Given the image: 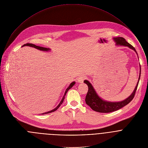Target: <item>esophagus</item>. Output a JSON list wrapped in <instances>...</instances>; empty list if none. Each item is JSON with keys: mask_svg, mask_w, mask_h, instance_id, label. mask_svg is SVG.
Returning a JSON list of instances; mask_svg holds the SVG:
<instances>
[{"mask_svg": "<svg viewBox=\"0 0 148 148\" xmlns=\"http://www.w3.org/2000/svg\"><path fill=\"white\" fill-rule=\"evenodd\" d=\"M86 78V76L84 75H81L78 78H77V82L79 83H82L83 82V80H84V79Z\"/></svg>", "mask_w": 148, "mask_h": 148, "instance_id": "esophagus-1", "label": "esophagus"}]
</instances>
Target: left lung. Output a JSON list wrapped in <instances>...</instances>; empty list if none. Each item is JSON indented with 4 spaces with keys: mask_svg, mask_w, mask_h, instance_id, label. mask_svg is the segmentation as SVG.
<instances>
[{
    "mask_svg": "<svg viewBox=\"0 0 148 148\" xmlns=\"http://www.w3.org/2000/svg\"><path fill=\"white\" fill-rule=\"evenodd\" d=\"M113 40L115 42L116 46H123L128 47L130 49L133 50L138 55L135 48L130 43H128L123 38H121V37L114 38ZM139 68H140L139 69L140 71H139L138 81L136 83V85L133 92L128 98L120 102H110V101H107L103 99L97 94V92L95 91L92 84L88 80H84V83L87 84L88 87V90L85 99L86 104L88 105L93 110L96 111L97 112H100V113H109V112H114L127 105L132 100L133 98L134 97L135 92L136 91L137 87L140 79V76L141 71H140V65H139Z\"/></svg>",
    "mask_w": 148,
    "mask_h": 148,
    "instance_id": "1",
    "label": "left lung"
}]
</instances>
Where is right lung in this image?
<instances>
[{"label": "right lung", "instance_id": "add662e5", "mask_svg": "<svg viewBox=\"0 0 148 148\" xmlns=\"http://www.w3.org/2000/svg\"><path fill=\"white\" fill-rule=\"evenodd\" d=\"M29 46V47H34V48L37 49L38 50H39L43 51H50V49H49V48H45V47H43L38 46H36V45H35L31 44V43H27L26 45H23V46ZM75 84V82H72V83L69 84V87L66 89L65 92V93H64V96H63V97H62V98L61 102H60V103L58 104V105L56 108H55L54 109H53V110H50V111H49V112H45V113H42V114H44L50 113H51V112H53L56 111V110H57V109H58V108L61 106V105L62 103V102H63V101H64V99H65V95H66V94L67 93V92L68 91V90H69V89H71Z\"/></svg>", "mask_w": 148, "mask_h": 148}]
</instances>
